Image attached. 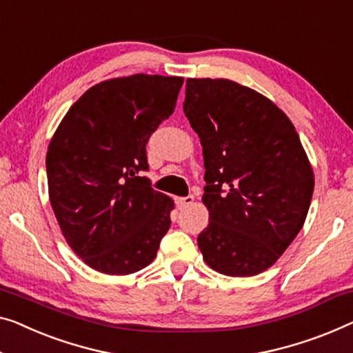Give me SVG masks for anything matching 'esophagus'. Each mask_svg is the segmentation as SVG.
Segmentation results:
<instances>
[{
	"label": "esophagus",
	"mask_w": 353,
	"mask_h": 353,
	"mask_svg": "<svg viewBox=\"0 0 353 353\" xmlns=\"http://www.w3.org/2000/svg\"><path fill=\"white\" fill-rule=\"evenodd\" d=\"M193 201H194V198L192 196H183V198H176V204H177V208L179 209H183V208H187V206H190V204H193Z\"/></svg>",
	"instance_id": "34e87169"
}]
</instances>
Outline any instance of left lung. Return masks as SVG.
<instances>
[{"label":"left lung","instance_id":"8db88e82","mask_svg":"<svg viewBox=\"0 0 353 353\" xmlns=\"http://www.w3.org/2000/svg\"><path fill=\"white\" fill-rule=\"evenodd\" d=\"M183 112L204 157L203 259L225 276L274 265L306 220L314 171L290 119L228 79H187Z\"/></svg>","mask_w":353,"mask_h":353}]
</instances>
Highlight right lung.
I'll list each match as a JSON object with an SVG mask.
<instances>
[{"label": "right lung", "instance_id": "obj_1", "mask_svg": "<svg viewBox=\"0 0 353 353\" xmlns=\"http://www.w3.org/2000/svg\"><path fill=\"white\" fill-rule=\"evenodd\" d=\"M182 77L134 74L93 85L72 104L47 149L52 209L74 254L125 276L157 256L174 201L147 177L145 144L174 112Z\"/></svg>", "mask_w": 353, "mask_h": 353}]
</instances>
